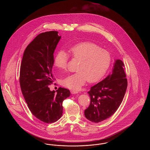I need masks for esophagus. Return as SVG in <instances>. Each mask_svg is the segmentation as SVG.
Listing matches in <instances>:
<instances>
[{"label":"esophagus","instance_id":"34e87169","mask_svg":"<svg viewBox=\"0 0 150 150\" xmlns=\"http://www.w3.org/2000/svg\"><path fill=\"white\" fill-rule=\"evenodd\" d=\"M71 93L72 94H77V93H79V92L77 91H75V90H71Z\"/></svg>","mask_w":150,"mask_h":150}]
</instances>
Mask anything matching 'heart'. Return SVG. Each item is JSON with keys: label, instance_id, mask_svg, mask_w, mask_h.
<instances>
[{"label": "heart", "instance_id": "heart-1", "mask_svg": "<svg viewBox=\"0 0 150 150\" xmlns=\"http://www.w3.org/2000/svg\"><path fill=\"white\" fill-rule=\"evenodd\" d=\"M69 52L74 58L80 60L77 72L68 75L62 81L63 86L72 90L78 91L84 85L86 80L89 83L99 81L110 64L109 52L94 43H79L71 48ZM69 58L67 53L59 50L54 57V64L58 69L64 70L67 68Z\"/></svg>", "mask_w": 150, "mask_h": 150}]
</instances>
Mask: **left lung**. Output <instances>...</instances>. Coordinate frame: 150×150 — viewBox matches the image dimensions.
Here are the masks:
<instances>
[{"label": "left lung", "mask_w": 150, "mask_h": 150, "mask_svg": "<svg viewBox=\"0 0 150 150\" xmlns=\"http://www.w3.org/2000/svg\"><path fill=\"white\" fill-rule=\"evenodd\" d=\"M124 66L121 60L116 59L112 72L88 92L91 102L84 115L89 121L98 123L107 119L121 105L128 86Z\"/></svg>", "instance_id": "1"}]
</instances>
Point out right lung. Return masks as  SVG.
Here are the masks:
<instances>
[{
    "label": "right lung",
    "instance_id": "1",
    "mask_svg": "<svg viewBox=\"0 0 150 150\" xmlns=\"http://www.w3.org/2000/svg\"><path fill=\"white\" fill-rule=\"evenodd\" d=\"M58 33L50 31L36 36L24 51L20 67V84L25 100L31 113L45 123L60 119L62 102L70 96L69 89L59 87L55 92L49 88L54 80L53 53L61 38Z\"/></svg>",
    "mask_w": 150,
    "mask_h": 150
}]
</instances>
